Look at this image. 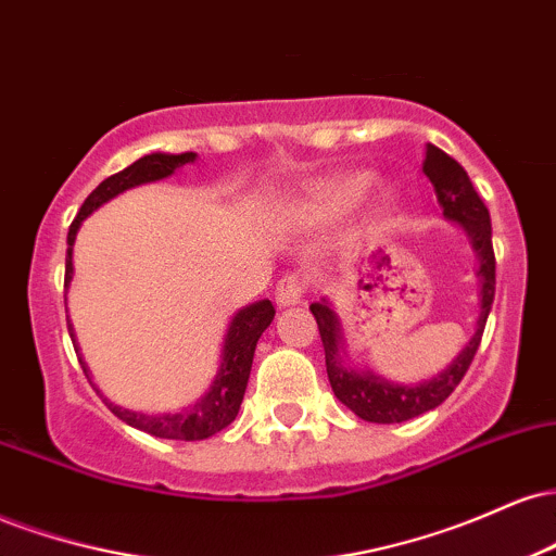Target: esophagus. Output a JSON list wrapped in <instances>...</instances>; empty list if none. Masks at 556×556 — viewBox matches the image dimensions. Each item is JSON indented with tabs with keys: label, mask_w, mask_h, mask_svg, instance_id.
I'll use <instances>...</instances> for the list:
<instances>
[{
	"label": "esophagus",
	"mask_w": 556,
	"mask_h": 556,
	"mask_svg": "<svg viewBox=\"0 0 556 556\" xmlns=\"http://www.w3.org/2000/svg\"><path fill=\"white\" fill-rule=\"evenodd\" d=\"M305 290H308V285H305L303 274H298V271L285 274L277 285V303L279 305H295L305 298Z\"/></svg>",
	"instance_id": "obj_1"
}]
</instances>
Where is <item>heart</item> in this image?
Instances as JSON below:
<instances>
[{"label": "heart", "mask_w": 556, "mask_h": 556, "mask_svg": "<svg viewBox=\"0 0 556 556\" xmlns=\"http://www.w3.org/2000/svg\"><path fill=\"white\" fill-rule=\"evenodd\" d=\"M371 177L366 172H353V175L334 177V180L321 182L314 193V206L321 214H342L344 208L353 206L358 198L366 193Z\"/></svg>", "instance_id": "obj_1"}]
</instances>
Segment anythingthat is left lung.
Here are the masks:
<instances>
[{
    "label": "left lung",
    "mask_w": 556,
    "mask_h": 556,
    "mask_svg": "<svg viewBox=\"0 0 556 556\" xmlns=\"http://www.w3.org/2000/svg\"><path fill=\"white\" fill-rule=\"evenodd\" d=\"M424 172L433 185L439 206L446 219L460 222L465 232H468L470 245H473L478 256V279H481V316H478L476 334L465 344V350L457 355L442 374L433 379L424 381V384L405 387L392 384V381L381 379L371 371H353L344 366L342 361V334L340 321H337L334 311L329 308L327 300L321 303H311V314L316 316L318 334L324 342V355H327V374L329 384L334 389L337 400L348 405L355 416L371 424H402L424 416V413L433 410L455 392L460 384L463 376L468 374L470 363L476 358V350L481 344L483 327L494 303V285H496V258L494 245H491V216L486 203L476 193L473 182H470L468 172L452 156H446L437 146H426Z\"/></svg>",
    "instance_id": "1"
}]
</instances>
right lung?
<instances>
[{
  "mask_svg": "<svg viewBox=\"0 0 556 556\" xmlns=\"http://www.w3.org/2000/svg\"><path fill=\"white\" fill-rule=\"evenodd\" d=\"M193 159L195 154H190V151L188 154H149L138 159V162H132L127 169L117 172V175L106 177V180L101 182L99 188L86 198V201H83L78 216H75L73 225H70L65 285H70V279H73L75 235H78L80 222L86 219L88 214L96 212L101 203H106L110 198L119 195L127 188H136V185L169 177L172 172L185 167V164L193 162ZM274 314H277V311H274L271 300H258V303L248 305V308H242L240 314L232 318V324H229L227 337H225V350H222L219 374H216L212 389H208V392L203 394L190 410L172 413V416H146V413H132L119 405H112V402L106 400L104 402L110 405V410L119 420H125V424L132 426V429L151 433V437L180 439V442H198V439L214 437L216 431L227 429V426L235 420V416H238L242 394H245V387H248V376H251L256 342L258 337L264 334V329L271 324ZM67 331H73L70 329V324H67ZM75 353H78V350H75ZM83 374L88 376L86 366H83Z\"/></svg>",
  "mask_w": 556,
  "mask_h": 556,
  "instance_id": "1",
  "label": "right lung"
}]
</instances>
